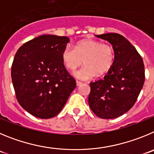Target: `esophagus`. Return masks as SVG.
<instances>
[{"label":"esophagus","mask_w":154,"mask_h":154,"mask_svg":"<svg viewBox=\"0 0 154 154\" xmlns=\"http://www.w3.org/2000/svg\"><path fill=\"white\" fill-rule=\"evenodd\" d=\"M76 84H77V86L78 87V86L81 85V84H82V83L80 82V81H78V80H77V81H76Z\"/></svg>","instance_id":"34e87169"}]
</instances>
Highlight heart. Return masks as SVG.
I'll return each mask as SVG.
<instances>
[{
	"instance_id": "b5f03b06",
	"label": "heart",
	"mask_w": 154,
	"mask_h": 154,
	"mask_svg": "<svg viewBox=\"0 0 154 154\" xmlns=\"http://www.w3.org/2000/svg\"><path fill=\"white\" fill-rule=\"evenodd\" d=\"M62 61L70 71L82 64L85 66L74 73L81 80H89L97 75L107 73L113 67L115 54L113 47L94 40H85L76 44L75 48L67 45L61 54Z\"/></svg>"
}]
</instances>
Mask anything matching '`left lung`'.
Listing matches in <instances>:
<instances>
[{
	"instance_id": "obj_1",
	"label": "left lung",
	"mask_w": 154,
	"mask_h": 154,
	"mask_svg": "<svg viewBox=\"0 0 154 154\" xmlns=\"http://www.w3.org/2000/svg\"><path fill=\"white\" fill-rule=\"evenodd\" d=\"M96 37L112 44L115 59L103 79L90 84L88 103L97 117L117 118L127 113L137 101L144 84V64L136 48L124 36L108 33Z\"/></svg>"
}]
</instances>
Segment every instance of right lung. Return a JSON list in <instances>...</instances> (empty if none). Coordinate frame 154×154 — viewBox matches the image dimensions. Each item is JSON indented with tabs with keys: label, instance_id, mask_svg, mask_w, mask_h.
<instances>
[{
	"label": "right lung",
	"instance_id": "add662e5",
	"mask_svg": "<svg viewBox=\"0 0 154 154\" xmlns=\"http://www.w3.org/2000/svg\"><path fill=\"white\" fill-rule=\"evenodd\" d=\"M67 37L45 34L22 45L15 54L11 79L20 106L41 119L60 113L76 87L62 61Z\"/></svg>",
	"mask_w": 154,
	"mask_h": 154
}]
</instances>
